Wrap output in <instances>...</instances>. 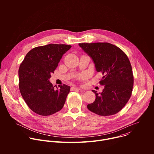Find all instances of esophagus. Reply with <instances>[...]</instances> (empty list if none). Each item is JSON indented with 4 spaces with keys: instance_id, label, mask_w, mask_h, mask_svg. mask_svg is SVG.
I'll use <instances>...</instances> for the list:
<instances>
[{
    "instance_id": "1",
    "label": "esophagus",
    "mask_w": 154,
    "mask_h": 154,
    "mask_svg": "<svg viewBox=\"0 0 154 154\" xmlns=\"http://www.w3.org/2000/svg\"><path fill=\"white\" fill-rule=\"evenodd\" d=\"M71 90V91H79V90H80L79 88H76V87H72Z\"/></svg>"
}]
</instances>
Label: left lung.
<instances>
[{
	"mask_svg": "<svg viewBox=\"0 0 154 154\" xmlns=\"http://www.w3.org/2000/svg\"><path fill=\"white\" fill-rule=\"evenodd\" d=\"M79 46L94 63L97 72L104 75L100 83L102 93L96 94L94 102L87 105L90 111L100 116L118 113L129 100L134 86L130 62L126 54L108 42L79 43Z\"/></svg>",
	"mask_w": 154,
	"mask_h": 154,
	"instance_id": "8db88e82",
	"label": "left lung"
}]
</instances>
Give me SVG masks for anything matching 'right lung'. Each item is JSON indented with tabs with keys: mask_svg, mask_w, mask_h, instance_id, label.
<instances>
[{
	"mask_svg": "<svg viewBox=\"0 0 154 154\" xmlns=\"http://www.w3.org/2000/svg\"><path fill=\"white\" fill-rule=\"evenodd\" d=\"M71 48L66 45L36 47L26 55L19 69V87L22 97L32 110L49 116L63 107L70 86L64 84L55 89L49 79L62 56Z\"/></svg>",
	"mask_w": 154,
	"mask_h": 154,
	"instance_id": "obj_1",
	"label": "right lung"
}]
</instances>
